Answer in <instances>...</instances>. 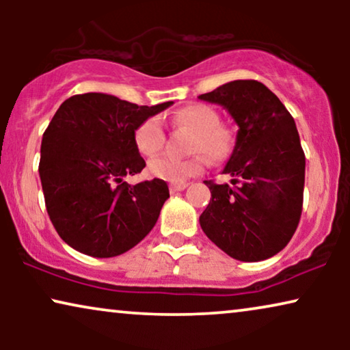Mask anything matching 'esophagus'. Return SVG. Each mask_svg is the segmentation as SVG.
Returning <instances> with one entry per match:
<instances>
[{"label":"esophagus","instance_id":"esophagus-1","mask_svg":"<svg viewBox=\"0 0 350 350\" xmlns=\"http://www.w3.org/2000/svg\"><path fill=\"white\" fill-rule=\"evenodd\" d=\"M186 188H188V185H186V183H172L170 185V193L172 194L178 193V191H183Z\"/></svg>","mask_w":350,"mask_h":350}]
</instances>
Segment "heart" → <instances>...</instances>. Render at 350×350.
Returning <instances> with one entry per match:
<instances>
[{
  "label": "heart",
  "instance_id": "heart-1",
  "mask_svg": "<svg viewBox=\"0 0 350 350\" xmlns=\"http://www.w3.org/2000/svg\"><path fill=\"white\" fill-rule=\"evenodd\" d=\"M176 127H183L193 132L191 151L202 152L213 162L226 161L234 151V132L226 124L219 122V113L213 107L205 103H193L178 109L172 118ZM137 150L145 156L156 154L164 146L165 131L161 119L152 116L138 124L133 133ZM148 174L154 178L170 181V183H185L193 176H198L204 170L202 156H191L186 159L161 154L148 161Z\"/></svg>",
  "mask_w": 350,
  "mask_h": 350
}]
</instances>
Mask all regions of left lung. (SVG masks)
I'll return each instance as SVG.
<instances>
[{"label": "left lung", "instance_id": "obj_1", "mask_svg": "<svg viewBox=\"0 0 350 350\" xmlns=\"http://www.w3.org/2000/svg\"><path fill=\"white\" fill-rule=\"evenodd\" d=\"M199 98L221 105L239 126L223 170L232 186L204 181L212 199L200 228L234 260H267L293 237L303 210L306 157L295 119L255 79L231 81Z\"/></svg>", "mask_w": 350, "mask_h": 350}]
</instances>
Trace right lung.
Here are the masks:
<instances>
[{
    "instance_id": "obj_1",
    "label": "right lung",
    "mask_w": 350,
    "mask_h": 350,
    "mask_svg": "<svg viewBox=\"0 0 350 350\" xmlns=\"http://www.w3.org/2000/svg\"><path fill=\"white\" fill-rule=\"evenodd\" d=\"M174 102L138 107L114 95H73L57 109L41 142L40 178L59 236L84 255L111 258L135 247L154 228L169 186L154 178L129 185L145 159L138 124Z\"/></svg>"
}]
</instances>
